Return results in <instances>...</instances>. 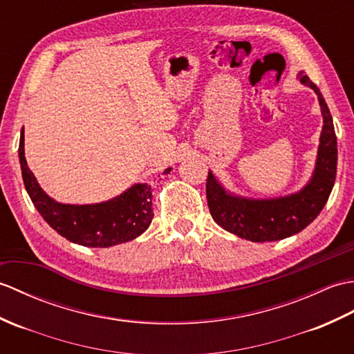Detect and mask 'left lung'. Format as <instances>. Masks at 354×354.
I'll list each match as a JSON object with an SVG mask.
<instances>
[{
    "label": "left lung",
    "instance_id": "left-lung-1",
    "mask_svg": "<svg viewBox=\"0 0 354 354\" xmlns=\"http://www.w3.org/2000/svg\"><path fill=\"white\" fill-rule=\"evenodd\" d=\"M298 78L318 95L323 113L318 156L312 178L303 189L286 197L254 200L227 192L209 171L206 197L210 215L224 230L251 242H271L301 232L323 210L330 195L337 165V144L333 120L317 84L303 71Z\"/></svg>",
    "mask_w": 354,
    "mask_h": 354
}]
</instances>
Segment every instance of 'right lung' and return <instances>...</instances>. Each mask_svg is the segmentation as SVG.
I'll use <instances>...</instances> for the list:
<instances>
[{
	"instance_id": "1",
	"label": "right lung",
	"mask_w": 354,
	"mask_h": 354,
	"mask_svg": "<svg viewBox=\"0 0 354 354\" xmlns=\"http://www.w3.org/2000/svg\"><path fill=\"white\" fill-rule=\"evenodd\" d=\"M19 163L26 189L35 207L60 236L83 247L107 248L129 242L151 224V186L138 183L118 197L97 204H62L39 186L24 154V129L19 139ZM171 168L165 169L168 174Z\"/></svg>"
}]
</instances>
